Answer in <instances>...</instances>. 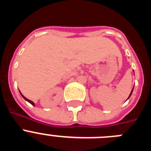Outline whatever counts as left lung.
Segmentation results:
<instances>
[{
    "label": "left lung",
    "mask_w": 151,
    "mask_h": 151,
    "mask_svg": "<svg viewBox=\"0 0 151 151\" xmlns=\"http://www.w3.org/2000/svg\"><path fill=\"white\" fill-rule=\"evenodd\" d=\"M133 88H134V87H133ZM133 88H132V91H131V93H130V94H129V97H128V99H129V97H131V95H132V91H133ZM127 99V100H128Z\"/></svg>",
    "instance_id": "1"
}]
</instances>
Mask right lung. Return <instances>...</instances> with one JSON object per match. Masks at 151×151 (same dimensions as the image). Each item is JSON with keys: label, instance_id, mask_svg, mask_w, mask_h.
<instances>
[{"label": "right lung", "instance_id": "1", "mask_svg": "<svg viewBox=\"0 0 151 151\" xmlns=\"http://www.w3.org/2000/svg\"><path fill=\"white\" fill-rule=\"evenodd\" d=\"M19 93H20V94H21V95H22V97H23L24 99L26 100V101H28V102H29V103H30L31 104H32V105H33V106H35V103H34V102H33V101H30V100L27 99V98H26V97H24V96H23V95H22V93H21V92H20V91H19Z\"/></svg>", "mask_w": 151, "mask_h": 151}]
</instances>
